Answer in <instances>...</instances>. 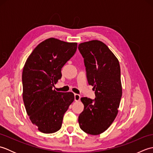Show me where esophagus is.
Wrapping results in <instances>:
<instances>
[{
  "instance_id": "1",
  "label": "esophagus",
  "mask_w": 153,
  "mask_h": 153,
  "mask_svg": "<svg viewBox=\"0 0 153 153\" xmlns=\"http://www.w3.org/2000/svg\"><path fill=\"white\" fill-rule=\"evenodd\" d=\"M80 98H81V97L79 95H78V94H75L74 95L75 101H79V100H80Z\"/></svg>"
}]
</instances>
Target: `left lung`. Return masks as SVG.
I'll use <instances>...</instances> for the list:
<instances>
[{
	"label": "left lung",
	"instance_id": "8db88e82",
	"mask_svg": "<svg viewBox=\"0 0 153 153\" xmlns=\"http://www.w3.org/2000/svg\"><path fill=\"white\" fill-rule=\"evenodd\" d=\"M78 49L84 59L87 82L95 95L94 99L81 98L84 109L79 124L87 134L99 135L109 128L118 112L122 95L119 61L100 41L80 43Z\"/></svg>",
	"mask_w": 153,
	"mask_h": 153
}]
</instances>
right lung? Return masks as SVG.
I'll list each match as a JSON object with an SVG mask.
<instances>
[{
    "instance_id": "1",
    "label": "right lung",
    "mask_w": 153,
    "mask_h": 153,
    "mask_svg": "<svg viewBox=\"0 0 153 153\" xmlns=\"http://www.w3.org/2000/svg\"><path fill=\"white\" fill-rule=\"evenodd\" d=\"M76 43L50 38L38 45L28 57L22 72L23 100L30 119L40 131L59 130L64 113L74 100L71 92L53 90L61 70L76 53Z\"/></svg>"
}]
</instances>
